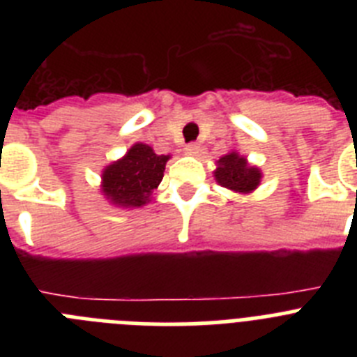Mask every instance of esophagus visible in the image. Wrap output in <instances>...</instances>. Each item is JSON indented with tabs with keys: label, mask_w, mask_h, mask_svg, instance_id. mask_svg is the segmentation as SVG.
Masks as SVG:
<instances>
[{
	"label": "esophagus",
	"mask_w": 357,
	"mask_h": 357,
	"mask_svg": "<svg viewBox=\"0 0 357 357\" xmlns=\"http://www.w3.org/2000/svg\"><path fill=\"white\" fill-rule=\"evenodd\" d=\"M198 151H200V144L198 143H189L185 146V153H189V155H197Z\"/></svg>",
	"instance_id": "1"
}]
</instances>
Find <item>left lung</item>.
<instances>
[{
	"mask_svg": "<svg viewBox=\"0 0 357 357\" xmlns=\"http://www.w3.org/2000/svg\"><path fill=\"white\" fill-rule=\"evenodd\" d=\"M214 176L223 188H229L238 193H250L252 189L259 185L261 181L259 169L248 166L247 159L239 157L234 151L218 160Z\"/></svg>",
	"mask_w": 357,
	"mask_h": 357,
	"instance_id": "1",
	"label": "left lung"
}]
</instances>
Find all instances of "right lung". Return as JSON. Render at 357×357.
Segmentation results:
<instances>
[{"label":"right lung","instance_id":"right-lung-1","mask_svg":"<svg viewBox=\"0 0 357 357\" xmlns=\"http://www.w3.org/2000/svg\"><path fill=\"white\" fill-rule=\"evenodd\" d=\"M168 159L169 155H157L146 144H134L123 159L105 168L103 193L116 206H144L162 181Z\"/></svg>","mask_w":357,"mask_h":357}]
</instances>
